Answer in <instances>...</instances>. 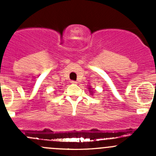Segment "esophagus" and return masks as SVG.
I'll return each instance as SVG.
<instances>
[{
	"label": "esophagus",
	"mask_w": 156,
	"mask_h": 156,
	"mask_svg": "<svg viewBox=\"0 0 156 156\" xmlns=\"http://www.w3.org/2000/svg\"><path fill=\"white\" fill-rule=\"evenodd\" d=\"M71 84H77V82H76V81H71Z\"/></svg>",
	"instance_id": "obj_1"
}]
</instances>
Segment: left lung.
Segmentation results:
<instances>
[{"mask_svg": "<svg viewBox=\"0 0 156 156\" xmlns=\"http://www.w3.org/2000/svg\"><path fill=\"white\" fill-rule=\"evenodd\" d=\"M88 90H89V91H90V94H92L93 95V94H94V90H93V88L92 87H88Z\"/></svg>", "mask_w": 156, "mask_h": 156, "instance_id": "8db88e82", "label": "left lung"}]
</instances>
